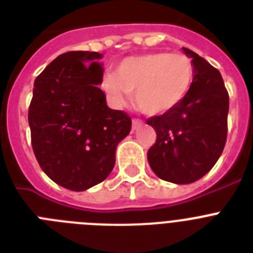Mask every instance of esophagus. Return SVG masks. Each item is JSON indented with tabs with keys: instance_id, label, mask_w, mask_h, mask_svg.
<instances>
[{
	"instance_id": "esophagus-1",
	"label": "esophagus",
	"mask_w": 253,
	"mask_h": 253,
	"mask_svg": "<svg viewBox=\"0 0 253 253\" xmlns=\"http://www.w3.org/2000/svg\"><path fill=\"white\" fill-rule=\"evenodd\" d=\"M131 124H133V130H135V129H138L143 124V122L140 119H133Z\"/></svg>"
}]
</instances>
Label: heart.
Instances as JSON below:
<instances>
[{"mask_svg": "<svg viewBox=\"0 0 253 253\" xmlns=\"http://www.w3.org/2000/svg\"><path fill=\"white\" fill-rule=\"evenodd\" d=\"M193 78L194 64L187 55L158 51L124 59L118 75L104 76L102 88L115 106L126 105L134 92L143 113L162 115L185 99Z\"/></svg>", "mask_w": 253, "mask_h": 253, "instance_id": "obj_1", "label": "heart"}]
</instances>
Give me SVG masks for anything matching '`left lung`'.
<instances>
[{"label":"left lung","mask_w":253,"mask_h":253,"mask_svg":"<svg viewBox=\"0 0 253 253\" xmlns=\"http://www.w3.org/2000/svg\"><path fill=\"white\" fill-rule=\"evenodd\" d=\"M182 49L194 64L189 92L175 109L147 120L157 134L147 154L149 166L160 178L180 185L213 169L227 142L229 110L220 72L195 51Z\"/></svg>","instance_id":"left-lung-1"}]
</instances>
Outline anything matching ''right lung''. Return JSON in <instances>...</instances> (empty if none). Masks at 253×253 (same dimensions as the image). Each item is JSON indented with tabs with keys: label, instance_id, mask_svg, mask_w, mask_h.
<instances>
[{
	"label": "right lung",
	"instance_id": "1",
	"mask_svg": "<svg viewBox=\"0 0 253 253\" xmlns=\"http://www.w3.org/2000/svg\"><path fill=\"white\" fill-rule=\"evenodd\" d=\"M97 51H67L34 82L29 106L31 146L55 184L84 191L100 184L115 165V151L131 129L130 116L106 105Z\"/></svg>",
	"mask_w": 253,
	"mask_h": 253
}]
</instances>
